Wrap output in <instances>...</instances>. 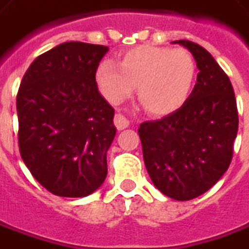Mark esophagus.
Listing matches in <instances>:
<instances>
[{
  "label": "esophagus",
  "instance_id": "34e87169",
  "mask_svg": "<svg viewBox=\"0 0 249 249\" xmlns=\"http://www.w3.org/2000/svg\"><path fill=\"white\" fill-rule=\"evenodd\" d=\"M113 123L118 130H124V128L128 126V121L122 115V113H116L115 115V119H113Z\"/></svg>",
  "mask_w": 249,
  "mask_h": 249
}]
</instances>
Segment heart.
Listing matches in <instances>:
<instances>
[{
    "instance_id": "1",
    "label": "heart",
    "mask_w": 249,
    "mask_h": 249,
    "mask_svg": "<svg viewBox=\"0 0 249 249\" xmlns=\"http://www.w3.org/2000/svg\"><path fill=\"white\" fill-rule=\"evenodd\" d=\"M96 83L111 104H121L137 88L138 101L153 116H166L182 107L197 76L196 60L186 49L142 45L124 52L116 66L100 63Z\"/></svg>"
}]
</instances>
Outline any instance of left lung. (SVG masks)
I'll list each match as a JSON object with an SVG mask.
<instances>
[{
  "mask_svg": "<svg viewBox=\"0 0 249 249\" xmlns=\"http://www.w3.org/2000/svg\"><path fill=\"white\" fill-rule=\"evenodd\" d=\"M174 43L193 54L197 82L178 111L141 123L138 134L153 185L168 197L185 201L206 193L229 168L238 113L229 76L215 58L197 43Z\"/></svg>",
  "mask_w": 249,
  "mask_h": 249,
  "instance_id": "8db88e82",
  "label": "left lung"
}]
</instances>
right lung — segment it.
Here are the masks:
<instances>
[{
  "label": "right lung",
  "mask_w": 249,
  "mask_h": 249,
  "mask_svg": "<svg viewBox=\"0 0 249 249\" xmlns=\"http://www.w3.org/2000/svg\"><path fill=\"white\" fill-rule=\"evenodd\" d=\"M108 51L103 45L60 43L35 58L20 83V155L56 196L85 197L105 181L115 111L100 94L94 75Z\"/></svg>",
  "instance_id": "add662e5"
}]
</instances>
